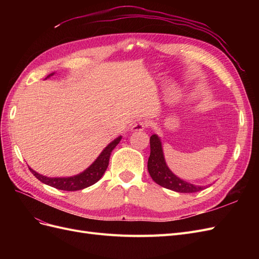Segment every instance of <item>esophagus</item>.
Masks as SVG:
<instances>
[{"mask_svg": "<svg viewBox=\"0 0 259 259\" xmlns=\"http://www.w3.org/2000/svg\"><path fill=\"white\" fill-rule=\"evenodd\" d=\"M149 125H150V123H149L148 120H143V121H139V122H136L134 125H133L132 130L133 131H144L145 128H147Z\"/></svg>", "mask_w": 259, "mask_h": 259, "instance_id": "esophagus-1", "label": "esophagus"}]
</instances>
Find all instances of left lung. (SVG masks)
Returning <instances> with one entry per match:
<instances>
[{"mask_svg": "<svg viewBox=\"0 0 259 259\" xmlns=\"http://www.w3.org/2000/svg\"><path fill=\"white\" fill-rule=\"evenodd\" d=\"M148 170L156 184L176 192L192 193L201 191L205 188L187 183L171 173L164 160L162 145L160 138L156 135L150 137V156L148 160Z\"/></svg>", "mask_w": 259, "mask_h": 259, "instance_id": "1", "label": "left lung"}]
</instances>
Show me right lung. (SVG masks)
Returning <instances> with one entry per match:
<instances>
[{"instance_id": "1", "label": "right lung", "mask_w": 259, "mask_h": 259, "mask_svg": "<svg viewBox=\"0 0 259 259\" xmlns=\"http://www.w3.org/2000/svg\"><path fill=\"white\" fill-rule=\"evenodd\" d=\"M54 73L48 75V77H50ZM121 138H122L121 136L117 137L116 139L113 140L112 143L109 144L104 149V151L100 153V155L96 159V161L94 162L89 168H86L83 173L76 175V176L51 178V177H46V176L37 174L36 171L31 169L30 167H29V169L31 173H32L38 180H40V182H42L43 184L49 185L51 187L56 188V189L65 190V191L82 190V189H84V188H88L95 183H97L98 180L103 177V175L105 174V171L109 165V159H110V154H111L113 149L115 148V146L120 143Z\"/></svg>"}]
</instances>
